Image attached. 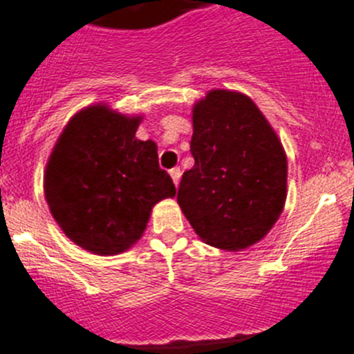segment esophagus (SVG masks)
<instances>
[{"instance_id":"esophagus-1","label":"esophagus","mask_w":354,"mask_h":354,"mask_svg":"<svg viewBox=\"0 0 354 354\" xmlns=\"http://www.w3.org/2000/svg\"><path fill=\"white\" fill-rule=\"evenodd\" d=\"M180 176H182V170L178 169V167H176V169L170 170V177H172L174 184L178 185V182H180Z\"/></svg>"}]
</instances>
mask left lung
<instances>
[{
  "label": "left lung",
  "instance_id": "obj_1",
  "mask_svg": "<svg viewBox=\"0 0 354 354\" xmlns=\"http://www.w3.org/2000/svg\"><path fill=\"white\" fill-rule=\"evenodd\" d=\"M191 153L177 203L199 239L225 251L260 243L288 198V156L260 108L237 91H208L192 104Z\"/></svg>",
  "mask_w": 354,
  "mask_h": 354
}]
</instances>
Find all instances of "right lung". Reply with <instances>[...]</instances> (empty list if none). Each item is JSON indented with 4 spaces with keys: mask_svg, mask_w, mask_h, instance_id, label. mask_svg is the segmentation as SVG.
Segmentation results:
<instances>
[{
    "mask_svg": "<svg viewBox=\"0 0 354 354\" xmlns=\"http://www.w3.org/2000/svg\"><path fill=\"white\" fill-rule=\"evenodd\" d=\"M142 118L89 104L70 118L48 158L44 198L51 215L73 244L93 254L131 250L153 206L177 192L160 169L156 142L136 138Z\"/></svg>",
    "mask_w": 354,
    "mask_h": 354,
    "instance_id": "add662e5",
    "label": "right lung"
}]
</instances>
